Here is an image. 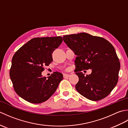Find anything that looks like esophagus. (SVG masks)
Returning a JSON list of instances; mask_svg holds the SVG:
<instances>
[{
  "mask_svg": "<svg viewBox=\"0 0 128 128\" xmlns=\"http://www.w3.org/2000/svg\"><path fill=\"white\" fill-rule=\"evenodd\" d=\"M70 75L69 74H64V75H63V76H64V78H69L70 76Z\"/></svg>",
  "mask_w": 128,
  "mask_h": 128,
  "instance_id": "34e87169",
  "label": "esophagus"
}]
</instances>
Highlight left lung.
<instances>
[{
    "label": "left lung",
    "mask_w": 128,
    "mask_h": 128,
    "mask_svg": "<svg viewBox=\"0 0 128 128\" xmlns=\"http://www.w3.org/2000/svg\"><path fill=\"white\" fill-rule=\"evenodd\" d=\"M63 40L77 56L75 70L78 81L75 88L84 97L97 101L104 98L118 80L120 62L115 49L102 37L82 33L63 36ZM91 69L85 76L82 70Z\"/></svg>",
    "instance_id": "1"
}]
</instances>
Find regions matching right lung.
<instances>
[{
	"label": "right lung",
	"mask_w": 128,
	"mask_h": 128,
	"mask_svg": "<svg viewBox=\"0 0 128 128\" xmlns=\"http://www.w3.org/2000/svg\"><path fill=\"white\" fill-rule=\"evenodd\" d=\"M62 41L61 36L34 38L16 51L12 58L10 77L16 93L22 98L40 103L56 92L62 74L56 72L47 78L41 73L53 62L52 54Z\"/></svg>",
	"instance_id": "obj_1"
}]
</instances>
